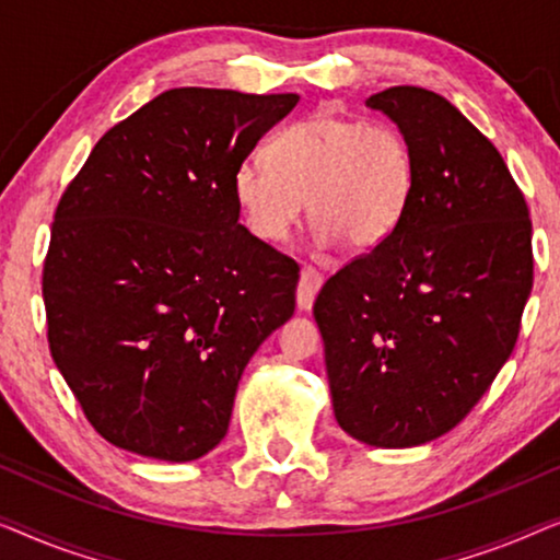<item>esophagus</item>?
<instances>
[{
  "mask_svg": "<svg viewBox=\"0 0 560 560\" xmlns=\"http://www.w3.org/2000/svg\"><path fill=\"white\" fill-rule=\"evenodd\" d=\"M322 289V277L310 266H304L302 273H299V287H296V306L299 312H310L314 299H317V291Z\"/></svg>",
  "mask_w": 560,
  "mask_h": 560,
  "instance_id": "1",
  "label": "esophagus"
}]
</instances>
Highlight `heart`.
<instances>
[{
	"instance_id": "1",
	"label": "heart",
	"mask_w": 560,
	"mask_h": 560,
	"mask_svg": "<svg viewBox=\"0 0 560 560\" xmlns=\"http://www.w3.org/2000/svg\"><path fill=\"white\" fill-rule=\"evenodd\" d=\"M266 159L246 156L231 177L235 208L264 243L287 238L306 200L319 248L370 250L396 233L413 198L411 147L390 124L314 114L273 133Z\"/></svg>"
}]
</instances>
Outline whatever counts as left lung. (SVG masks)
<instances>
[{"instance_id":"1","label":"left lung","mask_w":560,"mask_h":560,"mask_svg":"<svg viewBox=\"0 0 560 560\" xmlns=\"http://www.w3.org/2000/svg\"><path fill=\"white\" fill-rule=\"evenodd\" d=\"M365 106L411 147L413 198L388 241L322 287L314 319L340 429L408 448L452 431L508 362L533 231L505 160L444 96L396 85Z\"/></svg>"}]
</instances>
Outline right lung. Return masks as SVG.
Segmentation results:
<instances>
[{"mask_svg": "<svg viewBox=\"0 0 560 560\" xmlns=\"http://www.w3.org/2000/svg\"><path fill=\"white\" fill-rule=\"evenodd\" d=\"M296 104L164 91L101 137L60 198L47 342L114 446L160 462L212 452L248 360L294 314L299 266L238 223L231 177Z\"/></svg>", "mask_w": 560, "mask_h": 560, "instance_id": "obj_1", "label": "right lung"}]
</instances>
